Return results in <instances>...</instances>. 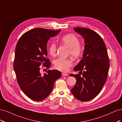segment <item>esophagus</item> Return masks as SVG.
Instances as JSON below:
<instances>
[{
	"label": "esophagus",
	"mask_w": 122,
	"mask_h": 122,
	"mask_svg": "<svg viewBox=\"0 0 122 122\" xmlns=\"http://www.w3.org/2000/svg\"><path fill=\"white\" fill-rule=\"evenodd\" d=\"M61 75L62 76H68V74L67 73H62Z\"/></svg>",
	"instance_id": "34e87169"
}]
</instances>
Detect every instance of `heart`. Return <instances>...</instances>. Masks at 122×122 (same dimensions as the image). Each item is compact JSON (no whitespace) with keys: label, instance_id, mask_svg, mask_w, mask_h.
<instances>
[{"label":"heart","instance_id":"b5f03b06","mask_svg":"<svg viewBox=\"0 0 122 122\" xmlns=\"http://www.w3.org/2000/svg\"><path fill=\"white\" fill-rule=\"evenodd\" d=\"M61 43L69 47V53L73 58L79 57L82 53V47L79 44V39L74 34H67L62 36ZM49 53L51 56H54L56 52V45L54 43H51L48 47ZM72 61L69 58H58L54 61V68L61 71H67L69 68L72 66Z\"/></svg>","mask_w":122,"mask_h":122}]
</instances>
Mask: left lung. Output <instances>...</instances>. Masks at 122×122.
I'll use <instances>...</instances> for the list:
<instances>
[{"label":"left lung","mask_w":122,"mask_h":122,"mask_svg":"<svg viewBox=\"0 0 122 122\" xmlns=\"http://www.w3.org/2000/svg\"><path fill=\"white\" fill-rule=\"evenodd\" d=\"M84 39L83 57L76 67L78 74H70L76 79L71 92L77 99L88 101L100 93L107 78L109 60L105 44L101 36L90 29L74 28Z\"/></svg>","instance_id":"8db88e82"}]
</instances>
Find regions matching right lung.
Returning a JSON list of instances; mask_svg holds the SVG:
<instances>
[{"instance_id": "1", "label": "right lung", "mask_w": 122, "mask_h": 122, "mask_svg": "<svg viewBox=\"0 0 122 122\" xmlns=\"http://www.w3.org/2000/svg\"><path fill=\"white\" fill-rule=\"evenodd\" d=\"M60 31L36 28L25 32L17 42L14 69L21 89L32 100L40 101L46 98L55 81L61 76L56 70H48L44 75L40 72L41 65L47 69L50 67L51 62L47 58V42Z\"/></svg>"}]
</instances>
